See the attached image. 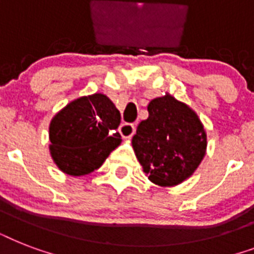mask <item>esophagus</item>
I'll list each match as a JSON object with an SVG mask.
<instances>
[{
	"mask_svg": "<svg viewBox=\"0 0 254 254\" xmlns=\"http://www.w3.org/2000/svg\"><path fill=\"white\" fill-rule=\"evenodd\" d=\"M120 134L123 135V138H130L131 135L134 134L135 127L133 124H123L121 127H119Z\"/></svg>",
	"mask_w": 254,
	"mask_h": 254,
	"instance_id": "obj_1",
	"label": "esophagus"
}]
</instances>
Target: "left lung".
Wrapping results in <instances>:
<instances>
[{
    "label": "left lung",
    "mask_w": 254,
    "mask_h": 254,
    "mask_svg": "<svg viewBox=\"0 0 254 254\" xmlns=\"http://www.w3.org/2000/svg\"><path fill=\"white\" fill-rule=\"evenodd\" d=\"M147 111L131 139L135 157L153 183L179 185L204 158V127L189 105L169 93L151 100Z\"/></svg>",
    "instance_id": "obj_1"
}]
</instances>
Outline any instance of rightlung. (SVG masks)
Masks as SVG:
<instances>
[{
    "label": "right lung",
    "instance_id": "1",
    "mask_svg": "<svg viewBox=\"0 0 254 254\" xmlns=\"http://www.w3.org/2000/svg\"><path fill=\"white\" fill-rule=\"evenodd\" d=\"M121 115L103 93L83 96L67 104L50 123V153L63 173L80 177L99 169L121 135Z\"/></svg>",
    "mask_w": 254,
    "mask_h": 254
}]
</instances>
